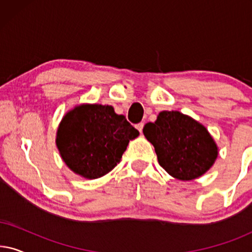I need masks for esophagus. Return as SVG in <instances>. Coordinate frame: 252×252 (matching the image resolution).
I'll return each mask as SVG.
<instances>
[{
    "label": "esophagus",
    "instance_id": "1",
    "mask_svg": "<svg viewBox=\"0 0 252 252\" xmlns=\"http://www.w3.org/2000/svg\"><path fill=\"white\" fill-rule=\"evenodd\" d=\"M143 126H144V123H139V124H137V125H136V128H137V130H139L140 133H142Z\"/></svg>",
    "mask_w": 252,
    "mask_h": 252
}]
</instances>
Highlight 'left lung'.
<instances>
[{"label": "left lung", "mask_w": 252, "mask_h": 252, "mask_svg": "<svg viewBox=\"0 0 252 252\" xmlns=\"http://www.w3.org/2000/svg\"><path fill=\"white\" fill-rule=\"evenodd\" d=\"M158 163L171 177L190 181L205 174L218 157L219 148L208 128L179 111H161L143 127Z\"/></svg>", "instance_id": "obj_1"}]
</instances>
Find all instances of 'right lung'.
<instances>
[{
	"label": "right lung",
	"instance_id": "obj_1",
	"mask_svg": "<svg viewBox=\"0 0 252 252\" xmlns=\"http://www.w3.org/2000/svg\"><path fill=\"white\" fill-rule=\"evenodd\" d=\"M139 134L111 105L82 103L62 118L56 146L62 159L73 173L93 180L112 171L129 141Z\"/></svg>",
	"mask_w": 252,
	"mask_h": 252
}]
</instances>
